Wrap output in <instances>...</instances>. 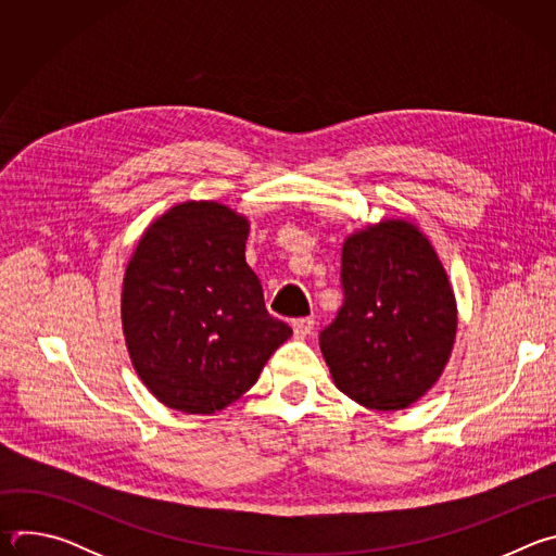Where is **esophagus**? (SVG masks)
<instances>
[{"label":"esophagus","instance_id":"esophagus-1","mask_svg":"<svg viewBox=\"0 0 556 556\" xmlns=\"http://www.w3.org/2000/svg\"><path fill=\"white\" fill-rule=\"evenodd\" d=\"M292 330L296 339H307L314 334V319H296L292 321Z\"/></svg>","mask_w":556,"mask_h":556}]
</instances>
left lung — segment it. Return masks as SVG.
Listing matches in <instances>:
<instances>
[{"label":"left lung","instance_id":"obj_1","mask_svg":"<svg viewBox=\"0 0 556 556\" xmlns=\"http://www.w3.org/2000/svg\"><path fill=\"white\" fill-rule=\"evenodd\" d=\"M343 305L321 332L334 384L376 412L407 409L442 376L457 330L455 294L422 230L382 219L341 255Z\"/></svg>","mask_w":556,"mask_h":556}]
</instances>
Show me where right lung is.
I'll use <instances>...</instances> for the list:
<instances>
[{"instance_id": "1", "label": "right lung", "mask_w": 556, "mask_h": 556, "mask_svg": "<svg viewBox=\"0 0 556 556\" xmlns=\"http://www.w3.org/2000/svg\"><path fill=\"white\" fill-rule=\"evenodd\" d=\"M251 224L189 200L142 232L121 294L123 334L144 387L169 409L215 414L247 393L292 330L268 314L247 264Z\"/></svg>"}]
</instances>
